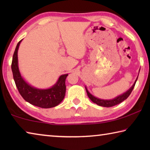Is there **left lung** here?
I'll return each instance as SVG.
<instances>
[{"mask_svg":"<svg viewBox=\"0 0 150 150\" xmlns=\"http://www.w3.org/2000/svg\"><path fill=\"white\" fill-rule=\"evenodd\" d=\"M137 79H138V77H137L136 80L135 81V82H134V85L132 86L130 89L127 91L126 93H123L122 95H120L118 96H116V98H113V99H112V100L100 99V98H96V97H95V96H94L93 95H91V94L88 92L87 88L86 87H85V89H86V91H87V93L88 98H89L94 103L96 104V105L98 106H104V107H111V106H115L116 105H118V104H120L124 100H126V98H128L129 96H130V95L132 93V91L133 88L134 87V86H135Z\"/></svg>","mask_w":150,"mask_h":150,"instance_id":"left-lung-1","label":"left lung"}]
</instances>
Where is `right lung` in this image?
Segmentation results:
<instances>
[{
    "label": "right lung",
    "instance_id": "obj_1",
    "mask_svg": "<svg viewBox=\"0 0 150 150\" xmlns=\"http://www.w3.org/2000/svg\"><path fill=\"white\" fill-rule=\"evenodd\" d=\"M22 40H20L16 45L11 65L13 78L18 90L24 99L32 105L43 108L56 106L65 97V79L68 74L61 75L57 83L53 87L47 89H39L30 85L22 78L18 69V50Z\"/></svg>",
    "mask_w": 150,
    "mask_h": 150
}]
</instances>
